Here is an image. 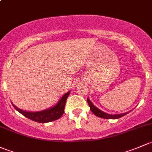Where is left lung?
Listing matches in <instances>:
<instances>
[{"label":"left lung","mask_w":152,"mask_h":152,"mask_svg":"<svg viewBox=\"0 0 152 152\" xmlns=\"http://www.w3.org/2000/svg\"><path fill=\"white\" fill-rule=\"evenodd\" d=\"M87 102L89 107H90L91 110L93 112V113L94 114V115H96V116L98 117H100V118H107V119H116V118H121V117H122L124 115H126V114L128 113H125L116 114V115H110V114H107L106 113L103 112V111L100 110L99 109L97 108V107H95V106L92 104V102L90 101V99H89L88 98H87Z\"/></svg>","instance_id":"obj_1"}]
</instances>
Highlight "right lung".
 Instances as JSON below:
<instances>
[{"label":"right lung","instance_id":"right-lung-1","mask_svg":"<svg viewBox=\"0 0 152 152\" xmlns=\"http://www.w3.org/2000/svg\"><path fill=\"white\" fill-rule=\"evenodd\" d=\"M69 93L70 91H69L66 94H65L54 107L48 109V110L40 111V112H27V111L19 109L15 104H13V106L22 115H23L29 119L32 120V121L39 123L50 122V121L58 119L64 114L66 101L67 97L69 95Z\"/></svg>","mask_w":152,"mask_h":152}]
</instances>
